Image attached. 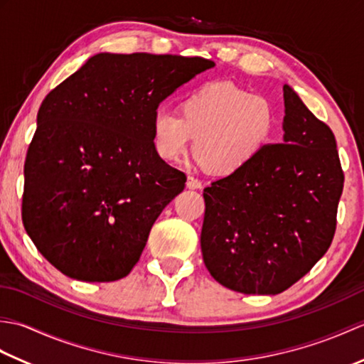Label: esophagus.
<instances>
[{
  "mask_svg": "<svg viewBox=\"0 0 364 364\" xmlns=\"http://www.w3.org/2000/svg\"><path fill=\"white\" fill-rule=\"evenodd\" d=\"M188 188L189 189H200V188H202V181H200V180H197V178H194V176H188Z\"/></svg>",
  "mask_w": 364,
  "mask_h": 364,
  "instance_id": "1",
  "label": "esophagus"
}]
</instances>
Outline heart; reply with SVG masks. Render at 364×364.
<instances>
[{"instance_id":"1","label":"heart","mask_w":364,"mask_h":364,"mask_svg":"<svg viewBox=\"0 0 364 364\" xmlns=\"http://www.w3.org/2000/svg\"><path fill=\"white\" fill-rule=\"evenodd\" d=\"M178 114L158 111L151 123L153 146L162 159L196 154L208 172H241L272 141L277 114L272 103L231 82H206L180 100Z\"/></svg>"}]
</instances>
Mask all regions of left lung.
I'll use <instances>...</instances> for the list:
<instances>
[{
  "instance_id": "obj_1",
  "label": "left lung",
  "mask_w": 364,
  "mask_h": 364,
  "mask_svg": "<svg viewBox=\"0 0 364 364\" xmlns=\"http://www.w3.org/2000/svg\"><path fill=\"white\" fill-rule=\"evenodd\" d=\"M283 144L205 188L202 253L215 282L242 294H280L333 241L344 172L333 131L283 87Z\"/></svg>"
}]
</instances>
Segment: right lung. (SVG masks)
Segmentation results:
<instances>
[{
    "label": "right lung",
    "instance_id": "right-lung-1",
    "mask_svg": "<svg viewBox=\"0 0 364 364\" xmlns=\"http://www.w3.org/2000/svg\"><path fill=\"white\" fill-rule=\"evenodd\" d=\"M214 67L172 54L92 56L41 105L25 161L21 219L64 275L115 282L141 258L186 175L153 146L162 100Z\"/></svg>",
    "mask_w": 364,
    "mask_h": 364
}]
</instances>
